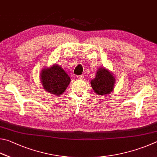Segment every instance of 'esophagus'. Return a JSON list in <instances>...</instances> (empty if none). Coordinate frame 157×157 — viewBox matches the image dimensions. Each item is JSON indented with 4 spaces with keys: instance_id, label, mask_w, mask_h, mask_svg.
<instances>
[{
    "instance_id": "obj_1",
    "label": "esophagus",
    "mask_w": 157,
    "mask_h": 157,
    "mask_svg": "<svg viewBox=\"0 0 157 157\" xmlns=\"http://www.w3.org/2000/svg\"><path fill=\"white\" fill-rule=\"evenodd\" d=\"M77 78H78V79H83L84 78L83 75H78L77 76Z\"/></svg>"
}]
</instances>
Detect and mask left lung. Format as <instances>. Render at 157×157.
Instances as JSON below:
<instances>
[{"instance_id":"left-lung-1","label":"left lung","mask_w":157,"mask_h":157,"mask_svg":"<svg viewBox=\"0 0 157 157\" xmlns=\"http://www.w3.org/2000/svg\"><path fill=\"white\" fill-rule=\"evenodd\" d=\"M114 76L112 73L105 68H100L95 78L91 81V86L98 95L108 94L114 90Z\"/></svg>"}]
</instances>
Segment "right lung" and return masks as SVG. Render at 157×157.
I'll list each match as a JSON object with an SVG mask.
<instances>
[{"label":"right lung","instance_id":"obj_1","mask_svg":"<svg viewBox=\"0 0 157 157\" xmlns=\"http://www.w3.org/2000/svg\"><path fill=\"white\" fill-rule=\"evenodd\" d=\"M43 88L52 94L59 96L65 91L70 83V78L62 67L55 64L41 71Z\"/></svg>","mask_w":157,"mask_h":157}]
</instances>
